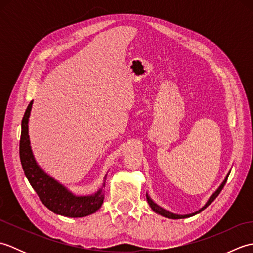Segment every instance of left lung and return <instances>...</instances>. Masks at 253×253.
Here are the masks:
<instances>
[{"label":"left lung","mask_w":253,"mask_h":253,"mask_svg":"<svg viewBox=\"0 0 253 253\" xmlns=\"http://www.w3.org/2000/svg\"><path fill=\"white\" fill-rule=\"evenodd\" d=\"M228 176H229V173L227 174V176H226V177H225L224 181L222 182L221 186H219V187L217 188V190H216L215 192H214L211 197H210V199H209V200H208V202L206 203V206L202 207L200 210H199V211H197V212H195V213H191V214H186V215H179V214H174V213H171V212L168 211V210H165V209H163V208H161L160 206H158V204L155 203V202L152 200V199L148 196V193H147V200H148L149 206L151 207V209L153 210V211H154L155 213L160 214V215L164 216V217H168V218H173V219H179V218H186V217H190V216L196 215V214H198V213H200L201 211H203L204 209H206L207 207H209L210 204H211V203H212L214 200H215L216 197L219 195V192L222 191V189H223V188H224L225 184H226V181H227Z\"/></svg>","instance_id":"obj_1"}]
</instances>
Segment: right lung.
I'll list each match as a JSON object with an SVG mask.
<instances>
[{"label": "right lung", "instance_id": "right-lung-1", "mask_svg": "<svg viewBox=\"0 0 253 253\" xmlns=\"http://www.w3.org/2000/svg\"><path fill=\"white\" fill-rule=\"evenodd\" d=\"M32 101L27 106V110L21 121V135L19 142V157L24 173L34 188L41 202L51 210L53 213L67 217H84L98 211L104 200L105 179L101 189L91 196H76L64 187L60 182L52 178L41 169L37 164L31 151L28 135V122Z\"/></svg>", "mask_w": 253, "mask_h": 253}]
</instances>
